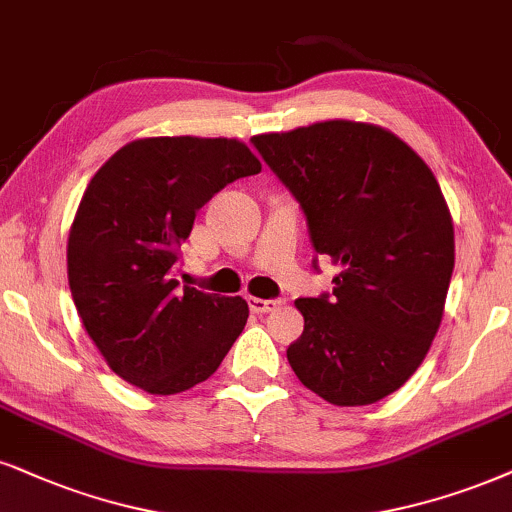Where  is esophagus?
Listing matches in <instances>:
<instances>
[{"label":"esophagus","instance_id":"esophagus-1","mask_svg":"<svg viewBox=\"0 0 512 512\" xmlns=\"http://www.w3.org/2000/svg\"><path fill=\"white\" fill-rule=\"evenodd\" d=\"M285 301L282 299H258V296H249V308L254 313H270L275 308H280Z\"/></svg>","mask_w":512,"mask_h":512}]
</instances>
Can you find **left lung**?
<instances>
[{
	"instance_id": "1",
	"label": "left lung",
	"mask_w": 512,
	"mask_h": 512,
	"mask_svg": "<svg viewBox=\"0 0 512 512\" xmlns=\"http://www.w3.org/2000/svg\"><path fill=\"white\" fill-rule=\"evenodd\" d=\"M251 142L304 208L315 251L342 268L332 296L294 301L304 334L289 365L334 406L394 394L437 337L456 261L437 178L375 123L334 118Z\"/></svg>"
}]
</instances>
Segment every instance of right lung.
<instances>
[{"label":"right lung","mask_w":512,"mask_h":512,"mask_svg":"<svg viewBox=\"0 0 512 512\" xmlns=\"http://www.w3.org/2000/svg\"><path fill=\"white\" fill-rule=\"evenodd\" d=\"M261 161L227 137H142L121 147L82 194L68 232V285L109 368L149 394L208 380L242 334V296L180 287L178 249L199 208Z\"/></svg>","instance_id":"add662e5"}]
</instances>
